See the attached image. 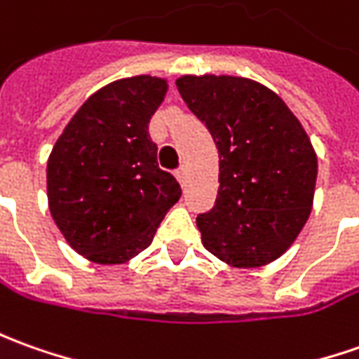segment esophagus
<instances>
[{
	"label": "esophagus",
	"mask_w": 359,
	"mask_h": 359,
	"mask_svg": "<svg viewBox=\"0 0 359 359\" xmlns=\"http://www.w3.org/2000/svg\"><path fill=\"white\" fill-rule=\"evenodd\" d=\"M175 177H177V180H179L180 184L184 187V184H187V177H189V175H187V167H180V169H177Z\"/></svg>",
	"instance_id": "obj_1"
}]
</instances>
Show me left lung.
<instances>
[{"label": "left lung", "mask_w": 359, "mask_h": 359, "mask_svg": "<svg viewBox=\"0 0 359 359\" xmlns=\"http://www.w3.org/2000/svg\"><path fill=\"white\" fill-rule=\"evenodd\" d=\"M177 88L220 155L214 208L196 218L204 248L233 267L275 262L313 208L318 163L306 131L281 97L250 78L182 76Z\"/></svg>", "instance_id": "8db88e82"}]
</instances>
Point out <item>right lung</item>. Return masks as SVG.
Here are the masks:
<instances>
[{
  "label": "right lung",
  "instance_id": "right-lung-1",
  "mask_svg": "<svg viewBox=\"0 0 359 359\" xmlns=\"http://www.w3.org/2000/svg\"><path fill=\"white\" fill-rule=\"evenodd\" d=\"M165 94L163 78L116 80L88 97L50 151V216L70 248L90 262L135 257L180 198V184L159 169L149 135V119Z\"/></svg>",
  "mask_w": 359,
  "mask_h": 359
}]
</instances>
